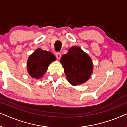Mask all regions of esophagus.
Here are the masks:
<instances>
[{"mask_svg":"<svg viewBox=\"0 0 127 127\" xmlns=\"http://www.w3.org/2000/svg\"><path fill=\"white\" fill-rule=\"evenodd\" d=\"M56 58L58 59H60L61 58V57H62V54H61V53H60V52H58V53H56Z\"/></svg>","mask_w":127,"mask_h":127,"instance_id":"34e87169","label":"esophagus"}]
</instances>
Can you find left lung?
<instances>
[{
    "label": "left lung",
    "mask_w": 127,
    "mask_h": 127,
    "mask_svg": "<svg viewBox=\"0 0 127 127\" xmlns=\"http://www.w3.org/2000/svg\"><path fill=\"white\" fill-rule=\"evenodd\" d=\"M60 63L67 81L73 86L81 85L88 81L93 70V64L89 55L77 46L71 47L62 56Z\"/></svg>",
    "instance_id": "1"
}]
</instances>
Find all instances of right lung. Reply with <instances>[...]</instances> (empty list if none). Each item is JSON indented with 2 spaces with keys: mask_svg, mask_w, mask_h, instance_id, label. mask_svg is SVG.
I'll list each match as a JSON object with an SVG mask.
<instances>
[{
  "mask_svg": "<svg viewBox=\"0 0 127 127\" xmlns=\"http://www.w3.org/2000/svg\"><path fill=\"white\" fill-rule=\"evenodd\" d=\"M56 59V57L51 52L38 48L28 58L27 69L29 74L37 79L42 77L49 64Z\"/></svg>",
  "mask_w": 127,
  "mask_h": 127,
  "instance_id": "obj_1",
  "label": "right lung"
}]
</instances>
